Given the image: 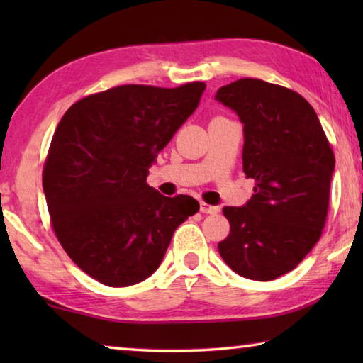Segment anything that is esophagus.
Wrapping results in <instances>:
<instances>
[{
    "label": "esophagus",
    "instance_id": "1",
    "mask_svg": "<svg viewBox=\"0 0 363 363\" xmlns=\"http://www.w3.org/2000/svg\"><path fill=\"white\" fill-rule=\"evenodd\" d=\"M200 211L203 214H216V213H219V206H213V205L205 203V201H201Z\"/></svg>",
    "mask_w": 363,
    "mask_h": 363
}]
</instances>
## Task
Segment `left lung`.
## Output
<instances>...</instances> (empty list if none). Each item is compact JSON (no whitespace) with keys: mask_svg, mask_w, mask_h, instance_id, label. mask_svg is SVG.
<instances>
[{"mask_svg":"<svg viewBox=\"0 0 363 363\" xmlns=\"http://www.w3.org/2000/svg\"><path fill=\"white\" fill-rule=\"evenodd\" d=\"M243 123V173L255 181L245 206H225L230 224L218 250L233 272L274 280L315 247L327 223L335 153L315 110L296 91L257 78L218 89Z\"/></svg>","mask_w":363,"mask_h":363,"instance_id":"1","label":"left lung"}]
</instances>
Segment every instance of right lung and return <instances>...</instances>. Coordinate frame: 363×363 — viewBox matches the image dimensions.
<instances>
[{"label":"right lung","instance_id":"1","mask_svg":"<svg viewBox=\"0 0 363 363\" xmlns=\"http://www.w3.org/2000/svg\"><path fill=\"white\" fill-rule=\"evenodd\" d=\"M205 88L115 86L79 99L59 121L43 190L59 243L89 277L115 288L150 277L177 225L200 210L190 195L157 192L147 174Z\"/></svg>","mask_w":363,"mask_h":363}]
</instances>
